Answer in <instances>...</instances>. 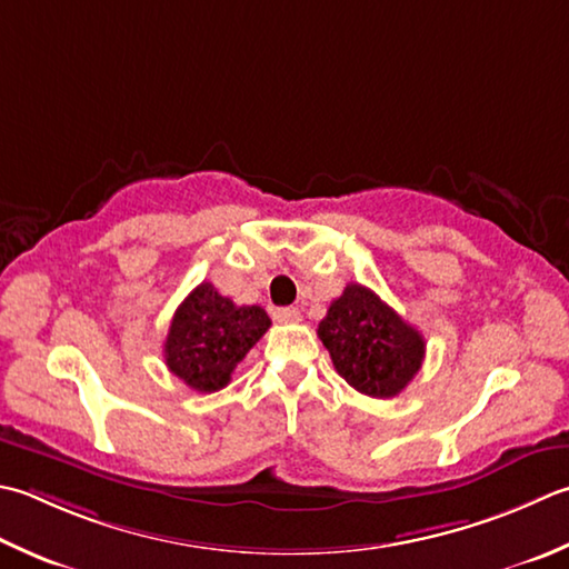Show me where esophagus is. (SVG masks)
<instances>
[{"label":"esophagus","instance_id":"34e87169","mask_svg":"<svg viewBox=\"0 0 569 569\" xmlns=\"http://www.w3.org/2000/svg\"><path fill=\"white\" fill-rule=\"evenodd\" d=\"M273 318L278 322H298L300 320V310L298 308H276Z\"/></svg>","mask_w":569,"mask_h":569}]
</instances>
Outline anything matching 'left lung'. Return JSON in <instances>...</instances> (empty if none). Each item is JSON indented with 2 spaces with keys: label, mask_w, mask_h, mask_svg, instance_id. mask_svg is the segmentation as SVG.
I'll use <instances>...</instances> for the list:
<instances>
[{
  "label": "left lung",
  "mask_w": 569,
  "mask_h": 569,
  "mask_svg": "<svg viewBox=\"0 0 569 569\" xmlns=\"http://www.w3.org/2000/svg\"><path fill=\"white\" fill-rule=\"evenodd\" d=\"M318 338L338 375L367 397H397L425 362L427 342L397 310L360 283H348L320 320Z\"/></svg>",
  "instance_id": "obj_1"
}]
</instances>
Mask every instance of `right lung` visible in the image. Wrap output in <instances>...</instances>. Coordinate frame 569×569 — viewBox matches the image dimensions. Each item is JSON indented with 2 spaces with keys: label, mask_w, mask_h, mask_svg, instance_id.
Returning a JSON list of instances; mask_svg holds the SVG:
<instances>
[{
  "label": "right lung",
  "mask_w": 569,
  "mask_h": 569,
  "mask_svg": "<svg viewBox=\"0 0 569 569\" xmlns=\"http://www.w3.org/2000/svg\"><path fill=\"white\" fill-rule=\"evenodd\" d=\"M269 328L271 318L261 306H237L204 281L174 310L164 362L187 387L217 392Z\"/></svg>",
  "instance_id": "add662e5"
}]
</instances>
